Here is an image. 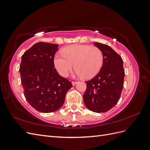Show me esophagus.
I'll use <instances>...</instances> for the list:
<instances>
[{
    "mask_svg": "<svg viewBox=\"0 0 150 150\" xmlns=\"http://www.w3.org/2000/svg\"><path fill=\"white\" fill-rule=\"evenodd\" d=\"M77 81H72V84L73 85V86H74V85H76V84H77Z\"/></svg>",
    "mask_w": 150,
    "mask_h": 150,
    "instance_id": "1",
    "label": "esophagus"
}]
</instances>
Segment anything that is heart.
<instances>
[{
  "mask_svg": "<svg viewBox=\"0 0 150 150\" xmlns=\"http://www.w3.org/2000/svg\"><path fill=\"white\" fill-rule=\"evenodd\" d=\"M62 54L54 56V64L62 77H67L74 67L77 76L91 79L98 74L103 65V52L98 47L72 45L63 49Z\"/></svg>",
  "mask_w": 150,
  "mask_h": 150,
  "instance_id": "b5f03b06",
  "label": "heart"
}]
</instances>
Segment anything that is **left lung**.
Instances as JSON below:
<instances>
[{"mask_svg":"<svg viewBox=\"0 0 150 150\" xmlns=\"http://www.w3.org/2000/svg\"><path fill=\"white\" fill-rule=\"evenodd\" d=\"M94 44L103 52L104 62L98 74L86 81V90L83 101L89 110L104 112L118 102L123 88L125 70L121 57L108 45Z\"/></svg>","mask_w":150,"mask_h":150,"instance_id":"obj_1","label":"left lung"}]
</instances>
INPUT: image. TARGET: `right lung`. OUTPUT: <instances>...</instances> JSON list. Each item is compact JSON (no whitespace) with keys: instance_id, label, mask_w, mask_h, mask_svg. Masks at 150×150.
<instances>
[{"instance_id":"add662e5","label":"right lung","mask_w":150,"mask_h":150,"mask_svg":"<svg viewBox=\"0 0 150 150\" xmlns=\"http://www.w3.org/2000/svg\"><path fill=\"white\" fill-rule=\"evenodd\" d=\"M58 44L39 42L22 56L19 71L26 100L35 110L51 112L64 103L71 81L59 76L54 57Z\"/></svg>"}]
</instances>
